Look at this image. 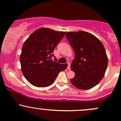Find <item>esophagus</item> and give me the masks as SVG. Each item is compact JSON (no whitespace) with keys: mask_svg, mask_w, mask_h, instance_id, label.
<instances>
[{"mask_svg":"<svg viewBox=\"0 0 121 121\" xmlns=\"http://www.w3.org/2000/svg\"><path fill=\"white\" fill-rule=\"evenodd\" d=\"M67 69L68 70H70V63H69V62H68L67 63Z\"/></svg>","mask_w":121,"mask_h":121,"instance_id":"esophagus-1","label":"esophagus"}]
</instances>
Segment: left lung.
Returning a JSON list of instances; mask_svg holds the SVG:
<instances>
[{"label":"left lung","instance_id":"left-lung-1","mask_svg":"<svg viewBox=\"0 0 121 121\" xmlns=\"http://www.w3.org/2000/svg\"><path fill=\"white\" fill-rule=\"evenodd\" d=\"M66 36L75 52L71 69L76 75L71 83L78 89H91L101 81L107 69L104 47L97 37L84 31L66 32Z\"/></svg>","mask_w":121,"mask_h":121}]
</instances>
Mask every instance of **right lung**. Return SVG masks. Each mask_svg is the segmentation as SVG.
Listing matches in <instances>:
<instances>
[{"label": "right lung", "instance_id": "add662e5", "mask_svg": "<svg viewBox=\"0 0 121 121\" xmlns=\"http://www.w3.org/2000/svg\"><path fill=\"white\" fill-rule=\"evenodd\" d=\"M65 32H58L42 28L35 30L25 41L20 55L23 74L35 86L47 87L51 85L59 73L67 68V64L57 62L53 51L65 35Z\"/></svg>", "mask_w": 121, "mask_h": 121}]
</instances>
